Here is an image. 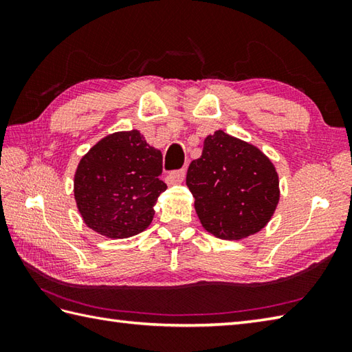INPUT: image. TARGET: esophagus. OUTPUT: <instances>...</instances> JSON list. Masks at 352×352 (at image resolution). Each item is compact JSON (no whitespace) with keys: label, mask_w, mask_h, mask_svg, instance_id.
<instances>
[{"label":"esophagus","mask_w":352,"mask_h":352,"mask_svg":"<svg viewBox=\"0 0 352 352\" xmlns=\"http://www.w3.org/2000/svg\"><path fill=\"white\" fill-rule=\"evenodd\" d=\"M186 177V170L184 169H178V170H172L166 175V183L168 184H180L183 183Z\"/></svg>","instance_id":"34e87169"}]
</instances>
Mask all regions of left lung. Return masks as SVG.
<instances>
[{"instance_id":"8db88e82","label":"left lung","mask_w":352,"mask_h":352,"mask_svg":"<svg viewBox=\"0 0 352 352\" xmlns=\"http://www.w3.org/2000/svg\"><path fill=\"white\" fill-rule=\"evenodd\" d=\"M186 184L208 233L241 241L271 221L280 180L267 155L248 142L218 130L204 139L203 154L188 169Z\"/></svg>"}]
</instances>
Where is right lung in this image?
I'll list each match as a JSON object with an SVG mask.
<instances>
[{
  "mask_svg": "<svg viewBox=\"0 0 352 352\" xmlns=\"http://www.w3.org/2000/svg\"><path fill=\"white\" fill-rule=\"evenodd\" d=\"M162 153L140 131L102 138L81 157L74 197L85 223L109 239H126L149 227L166 184L160 180Z\"/></svg>",
  "mask_w": 352,
  "mask_h": 352,
  "instance_id": "add662e5",
  "label": "right lung"
}]
</instances>
